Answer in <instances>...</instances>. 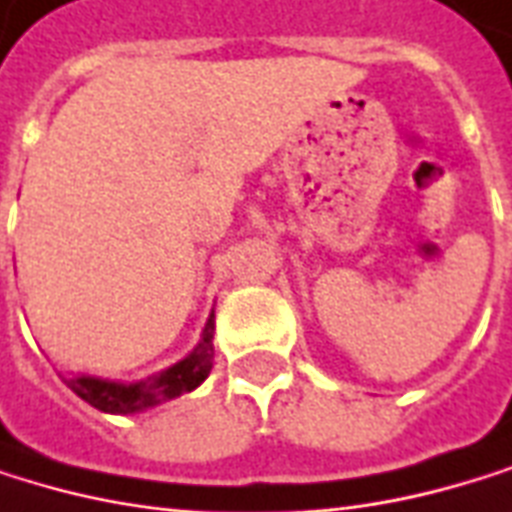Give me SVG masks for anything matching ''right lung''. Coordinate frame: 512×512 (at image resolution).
Listing matches in <instances>:
<instances>
[{"instance_id": "obj_1", "label": "right lung", "mask_w": 512, "mask_h": 512, "mask_svg": "<svg viewBox=\"0 0 512 512\" xmlns=\"http://www.w3.org/2000/svg\"><path fill=\"white\" fill-rule=\"evenodd\" d=\"M212 337H215V321L209 318L200 343L185 358L160 373L139 379V382H118V379H102V376H87V373H72L69 379L66 376L63 379L81 400H87L90 407H96L102 413H112V416L142 413V410L163 404V400L188 394L200 382H206V376L212 370V358H215Z\"/></svg>"}]
</instances>
